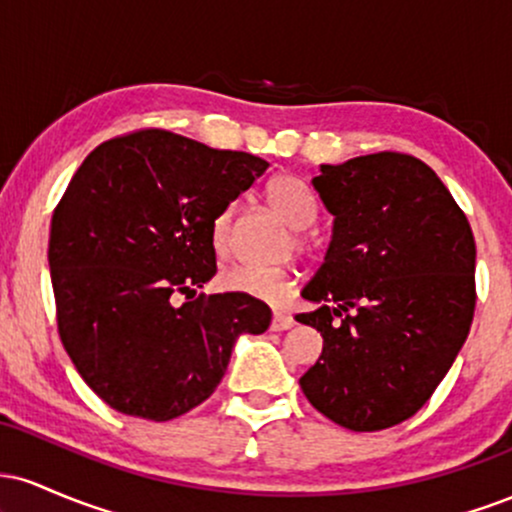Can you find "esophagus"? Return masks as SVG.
I'll use <instances>...</instances> for the list:
<instances>
[{"mask_svg": "<svg viewBox=\"0 0 512 512\" xmlns=\"http://www.w3.org/2000/svg\"><path fill=\"white\" fill-rule=\"evenodd\" d=\"M293 325H296V322H293V317H291V315H284V313H274V317H272V330H274V332H284V330H291Z\"/></svg>", "mask_w": 512, "mask_h": 512, "instance_id": "1", "label": "esophagus"}]
</instances>
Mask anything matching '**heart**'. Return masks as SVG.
<instances>
[{
    "mask_svg": "<svg viewBox=\"0 0 512 512\" xmlns=\"http://www.w3.org/2000/svg\"><path fill=\"white\" fill-rule=\"evenodd\" d=\"M264 199L269 209L279 216L286 226L303 231L313 226L317 216V204L313 192L289 175H276L264 187ZM298 248H305V240H296ZM233 245V209H223L211 221V248L219 257H226ZM221 286L226 291L243 293L267 303H284L293 291V279L284 269H252L231 267L221 274Z\"/></svg>",
    "mask_w": 512,
    "mask_h": 512,
    "instance_id": "heart-1",
    "label": "heart"
}]
</instances>
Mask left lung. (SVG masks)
Masks as SVG:
<instances>
[{
    "label": "left lung",
    "mask_w": 512,
    "mask_h": 512,
    "mask_svg": "<svg viewBox=\"0 0 512 512\" xmlns=\"http://www.w3.org/2000/svg\"><path fill=\"white\" fill-rule=\"evenodd\" d=\"M332 240L298 315L322 334L301 378L308 402L349 431H383L428 402L460 354L474 303L472 228L419 158L370 154L320 166Z\"/></svg>",
    "instance_id": "1"
}]
</instances>
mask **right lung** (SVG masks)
I'll use <instances>...</instances> for the list:
<instances>
[{"label": "right lung", "instance_id": "right-lung-1", "mask_svg": "<svg viewBox=\"0 0 512 512\" xmlns=\"http://www.w3.org/2000/svg\"><path fill=\"white\" fill-rule=\"evenodd\" d=\"M267 168L142 129L93 149L74 173L50 226L57 327L81 378L115 411L170 421L195 409L240 334L269 327L272 310L257 298L197 296L216 274L211 221Z\"/></svg>", "mask_w": 512, "mask_h": 512}]
</instances>
